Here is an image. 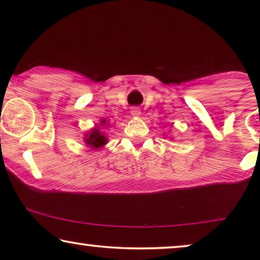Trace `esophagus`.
<instances>
[{"label":"esophagus","mask_w":260,"mask_h":260,"mask_svg":"<svg viewBox=\"0 0 260 260\" xmlns=\"http://www.w3.org/2000/svg\"><path fill=\"white\" fill-rule=\"evenodd\" d=\"M130 112H131V115H133L134 117H140L141 113H142L141 112V109L137 108V106H134V108H131Z\"/></svg>","instance_id":"obj_1"}]
</instances>
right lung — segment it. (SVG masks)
Returning <instances> with one entry per match:
<instances>
[{
    "mask_svg": "<svg viewBox=\"0 0 260 260\" xmlns=\"http://www.w3.org/2000/svg\"><path fill=\"white\" fill-rule=\"evenodd\" d=\"M108 125L109 123H106L105 119H102L99 125H95L94 127H92L90 131L85 133L84 135V142L86 143L88 148L93 149V150H101L102 148H104L106 144H108V137L105 136L104 131L101 130V127L103 125Z\"/></svg>",
    "mask_w": 260,
    "mask_h": 260,
    "instance_id": "obj_1",
    "label": "right lung"
}]
</instances>
